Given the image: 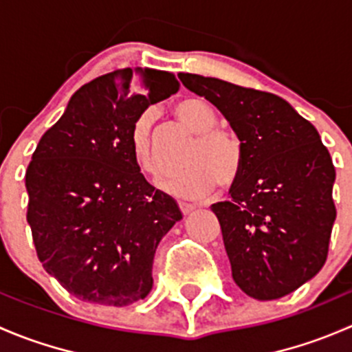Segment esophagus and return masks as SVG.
Wrapping results in <instances>:
<instances>
[{
	"mask_svg": "<svg viewBox=\"0 0 352 352\" xmlns=\"http://www.w3.org/2000/svg\"><path fill=\"white\" fill-rule=\"evenodd\" d=\"M179 208H180V211L184 212V214H190V212H192L194 209H196L192 204H187V202H180Z\"/></svg>",
	"mask_w": 352,
	"mask_h": 352,
	"instance_id": "1",
	"label": "esophagus"
}]
</instances>
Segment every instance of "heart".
<instances>
[{
  "label": "heart",
  "mask_w": 352,
  "mask_h": 352,
  "mask_svg": "<svg viewBox=\"0 0 352 352\" xmlns=\"http://www.w3.org/2000/svg\"><path fill=\"white\" fill-rule=\"evenodd\" d=\"M175 113L197 138L186 156V166L189 168L166 180L163 186L165 190L177 197L201 199L211 192L214 182L221 189L232 187L242 172V148L239 140L216 129L219 124L218 116L206 102L197 98H187L177 104ZM153 122V109L141 112L131 127L129 146L136 165L148 175L158 177L160 165L151 138Z\"/></svg>",
  "instance_id": "b5f03b06"
}]
</instances>
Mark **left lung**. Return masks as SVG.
<instances>
[{"instance_id":"1","label":"left lung","mask_w":352,"mask_h":352,"mask_svg":"<svg viewBox=\"0 0 352 352\" xmlns=\"http://www.w3.org/2000/svg\"><path fill=\"white\" fill-rule=\"evenodd\" d=\"M211 102L242 148L232 199L211 206L236 286L278 300L318 274L336 221V168L318 131L285 98L218 78L179 73Z\"/></svg>"}]
</instances>
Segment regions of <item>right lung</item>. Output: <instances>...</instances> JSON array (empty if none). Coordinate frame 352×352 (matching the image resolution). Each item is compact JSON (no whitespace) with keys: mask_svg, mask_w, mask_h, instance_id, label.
<instances>
[{"mask_svg":"<svg viewBox=\"0 0 352 352\" xmlns=\"http://www.w3.org/2000/svg\"><path fill=\"white\" fill-rule=\"evenodd\" d=\"M179 88L175 74L151 67L95 78L32 155L25 187L35 250L78 300L127 307L153 287L156 247L182 211L140 172L129 134L141 112Z\"/></svg>","mask_w":352,"mask_h":352,"instance_id":"right-lung-1","label":"right lung"}]
</instances>
